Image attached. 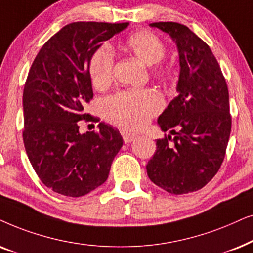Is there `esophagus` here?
<instances>
[{
  "label": "esophagus",
  "mask_w": 253,
  "mask_h": 253,
  "mask_svg": "<svg viewBox=\"0 0 253 253\" xmlns=\"http://www.w3.org/2000/svg\"><path fill=\"white\" fill-rule=\"evenodd\" d=\"M123 139H124L125 143H130V142H133V141L136 140V135H134V134H130L128 132H124L123 133Z\"/></svg>",
  "instance_id": "obj_1"
}]
</instances>
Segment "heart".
I'll use <instances>...</instances> for the list:
<instances>
[{
	"mask_svg": "<svg viewBox=\"0 0 253 253\" xmlns=\"http://www.w3.org/2000/svg\"><path fill=\"white\" fill-rule=\"evenodd\" d=\"M123 48L146 65H155L163 59L166 46L155 33L142 30L130 35ZM113 54L110 47L102 46L92 54L89 61V75L96 89H105L113 81ZM158 77L169 76V68L158 65L155 68ZM162 107V100L153 89L126 90L109 97L104 104L107 120L126 130L142 128Z\"/></svg>",
	"mask_w": 253,
	"mask_h": 253,
	"instance_id": "heart-1",
	"label": "heart"
}]
</instances>
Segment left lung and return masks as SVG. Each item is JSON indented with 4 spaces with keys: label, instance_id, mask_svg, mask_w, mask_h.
<instances>
[{
    "label": "left lung",
    "instance_id": "8db88e82",
    "mask_svg": "<svg viewBox=\"0 0 253 253\" xmlns=\"http://www.w3.org/2000/svg\"><path fill=\"white\" fill-rule=\"evenodd\" d=\"M150 26L176 40L180 74L179 93L157 120L174 137L166 134L156 141L147 173L169 193H190L210 183L224 160L231 130L228 85L210 46L187 26L174 22Z\"/></svg>",
    "mask_w": 253,
    "mask_h": 253
}]
</instances>
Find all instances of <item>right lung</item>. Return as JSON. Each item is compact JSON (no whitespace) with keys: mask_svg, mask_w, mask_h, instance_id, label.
<instances>
[{"mask_svg":"<svg viewBox=\"0 0 253 253\" xmlns=\"http://www.w3.org/2000/svg\"><path fill=\"white\" fill-rule=\"evenodd\" d=\"M129 23L75 22L47 40L29 70L23 92V141L39 179L66 197L85 195L109 177L123 146L119 130L105 123L99 132L80 134V120L93 98L89 61L100 42Z\"/></svg>","mask_w":253,"mask_h":253,"instance_id":"1","label":"right lung"}]
</instances>
